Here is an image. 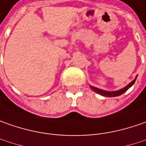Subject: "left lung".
<instances>
[{
  "label": "left lung",
  "instance_id": "1",
  "mask_svg": "<svg viewBox=\"0 0 146 146\" xmlns=\"http://www.w3.org/2000/svg\"><path fill=\"white\" fill-rule=\"evenodd\" d=\"M137 77H136V78L133 80V82H131L129 83L128 86H126L124 88L121 89V90H116V91H106V90H100V89L96 88V87H94V86H90V87L92 89L94 92L99 94H101V95H103V96H105V97H116V96H119V95H121V94L124 93L125 91H127L128 89L130 88L133 84L135 83V81H136V79H137Z\"/></svg>",
  "mask_w": 146,
  "mask_h": 146
}]
</instances>
